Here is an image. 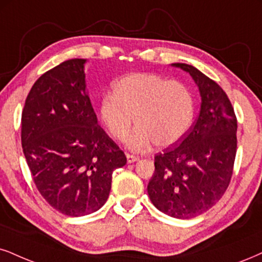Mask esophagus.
Returning a JSON list of instances; mask_svg holds the SVG:
<instances>
[{"label":"esophagus","instance_id":"34e87169","mask_svg":"<svg viewBox=\"0 0 262 262\" xmlns=\"http://www.w3.org/2000/svg\"><path fill=\"white\" fill-rule=\"evenodd\" d=\"M126 159H127L128 164H131V163H135V161H137L140 158L136 156H132V154H126Z\"/></svg>","mask_w":262,"mask_h":262}]
</instances>
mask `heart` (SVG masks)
I'll list each match as a JSON object with an SVG mask.
<instances>
[{
	"instance_id": "b5f03b06",
	"label": "heart",
	"mask_w": 262,
	"mask_h": 262,
	"mask_svg": "<svg viewBox=\"0 0 262 262\" xmlns=\"http://www.w3.org/2000/svg\"><path fill=\"white\" fill-rule=\"evenodd\" d=\"M193 99L185 85L167 81L156 74L134 73L113 83V93L99 101L98 118L106 134L122 140L132 122L137 128L126 140L135 150H144L151 143L169 147L188 131L193 120Z\"/></svg>"
}]
</instances>
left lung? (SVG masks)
<instances>
[{"label": "left lung", "instance_id": "obj_1", "mask_svg": "<svg viewBox=\"0 0 262 262\" xmlns=\"http://www.w3.org/2000/svg\"><path fill=\"white\" fill-rule=\"evenodd\" d=\"M198 86L199 116L180 144L154 157L150 202L175 219H192L214 206L231 182L237 153V118L227 95L194 67L173 63Z\"/></svg>", "mask_w": 262, "mask_h": 262}]
</instances>
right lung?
Returning <instances> with one entry per match:
<instances>
[{"mask_svg": "<svg viewBox=\"0 0 262 262\" xmlns=\"http://www.w3.org/2000/svg\"><path fill=\"white\" fill-rule=\"evenodd\" d=\"M86 59H69L31 87L21 113V146L41 195L64 215L85 216L104 205L113 171L126 164L98 125L86 91Z\"/></svg>", "mask_w": 262, "mask_h": 262, "instance_id": "obj_1", "label": "right lung"}]
</instances>
